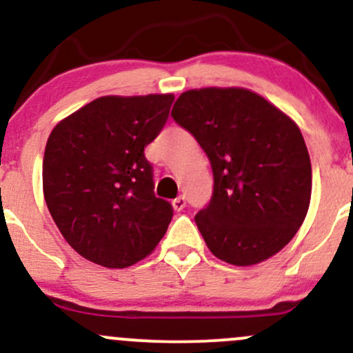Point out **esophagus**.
I'll return each mask as SVG.
<instances>
[{
    "label": "esophagus",
    "instance_id": "obj_1",
    "mask_svg": "<svg viewBox=\"0 0 353 353\" xmlns=\"http://www.w3.org/2000/svg\"><path fill=\"white\" fill-rule=\"evenodd\" d=\"M172 206H174V210H177V212H181V210H183L184 206H186V198H184V196L174 198V199H172Z\"/></svg>",
    "mask_w": 353,
    "mask_h": 353
}]
</instances>
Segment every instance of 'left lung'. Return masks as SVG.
Returning <instances> with one entry per match:
<instances>
[{"instance_id":"8db88e82","label":"left lung","mask_w":353,"mask_h":353,"mask_svg":"<svg viewBox=\"0 0 353 353\" xmlns=\"http://www.w3.org/2000/svg\"><path fill=\"white\" fill-rule=\"evenodd\" d=\"M170 116L212 165V198L194 216L210 251L249 266L285 248L311 201V159L297 124L245 88L188 90Z\"/></svg>"}]
</instances>
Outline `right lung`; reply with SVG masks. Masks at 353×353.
Wrapping results in <instances>:
<instances>
[{
  "label": "right lung",
  "mask_w": 353,
  "mask_h": 353,
  "mask_svg": "<svg viewBox=\"0 0 353 353\" xmlns=\"http://www.w3.org/2000/svg\"><path fill=\"white\" fill-rule=\"evenodd\" d=\"M172 94L95 99L49 134L42 162L44 198L66 243L105 268L147 258L174 210L154 193L145 147L169 117Z\"/></svg>",
  "instance_id": "add662e5"
}]
</instances>
